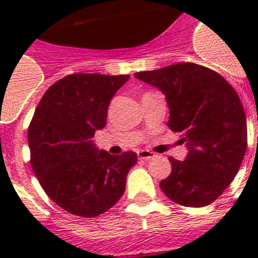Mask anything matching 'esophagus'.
Here are the masks:
<instances>
[{
  "instance_id": "1",
  "label": "esophagus",
  "mask_w": 258,
  "mask_h": 258,
  "mask_svg": "<svg viewBox=\"0 0 258 258\" xmlns=\"http://www.w3.org/2000/svg\"><path fill=\"white\" fill-rule=\"evenodd\" d=\"M155 157V154L151 153V151H147V150H142V151H138V158L142 159V161H149L151 158Z\"/></svg>"
}]
</instances>
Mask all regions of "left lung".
Wrapping results in <instances>:
<instances>
[{
    "label": "left lung",
    "instance_id": "obj_1",
    "mask_svg": "<svg viewBox=\"0 0 258 258\" xmlns=\"http://www.w3.org/2000/svg\"><path fill=\"white\" fill-rule=\"evenodd\" d=\"M134 76L165 93L167 124L188 149L184 161L169 158L172 170L159 183L162 191L182 206H208L234 179L246 151V116L240 97L220 74L194 62Z\"/></svg>",
    "mask_w": 258,
    "mask_h": 258
}]
</instances>
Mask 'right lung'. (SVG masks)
I'll return each instance as SVG.
<instances>
[{"label": "right lung", "mask_w": 258, "mask_h": 258, "mask_svg": "<svg viewBox=\"0 0 258 258\" xmlns=\"http://www.w3.org/2000/svg\"><path fill=\"white\" fill-rule=\"evenodd\" d=\"M130 75L74 74L46 89L28 130L30 165L46 196L75 216L93 218L120 200L138 155H111L92 138Z\"/></svg>", "instance_id": "1"}]
</instances>
